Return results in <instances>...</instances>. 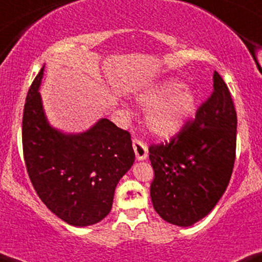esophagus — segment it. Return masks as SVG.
Returning a JSON list of instances; mask_svg holds the SVG:
<instances>
[{
	"label": "esophagus",
	"mask_w": 262,
	"mask_h": 262,
	"mask_svg": "<svg viewBox=\"0 0 262 262\" xmlns=\"http://www.w3.org/2000/svg\"><path fill=\"white\" fill-rule=\"evenodd\" d=\"M133 149L136 151V157L138 160H144L148 157V146L142 140L133 139Z\"/></svg>",
	"instance_id": "obj_1"
}]
</instances>
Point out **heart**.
<instances>
[{
  "instance_id": "1",
  "label": "heart",
  "mask_w": 262,
  "mask_h": 262,
  "mask_svg": "<svg viewBox=\"0 0 262 262\" xmlns=\"http://www.w3.org/2000/svg\"><path fill=\"white\" fill-rule=\"evenodd\" d=\"M137 102L146 112L149 132L158 138H170L179 133L196 108L192 89L178 79H166L142 92Z\"/></svg>"
}]
</instances>
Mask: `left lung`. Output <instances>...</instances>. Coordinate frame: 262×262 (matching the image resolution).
<instances>
[{
	"instance_id": "8db88e82",
	"label": "left lung",
	"mask_w": 262,
	"mask_h": 262,
	"mask_svg": "<svg viewBox=\"0 0 262 262\" xmlns=\"http://www.w3.org/2000/svg\"><path fill=\"white\" fill-rule=\"evenodd\" d=\"M212 93L194 120L170 142L151 144L150 198L163 220L191 226L205 217L228 188L236 153L237 118L228 85L212 76Z\"/></svg>"
}]
</instances>
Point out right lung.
I'll list each match as a JSON object with an SVG mask.
<instances>
[{"label": "right lung", "mask_w": 262, "mask_h": 262, "mask_svg": "<svg viewBox=\"0 0 262 262\" xmlns=\"http://www.w3.org/2000/svg\"><path fill=\"white\" fill-rule=\"evenodd\" d=\"M43 71L26 98L22 144L34 190L54 215L73 226L109 214L120 178L134 163L130 134L102 118L87 132L66 134L50 125L38 89Z\"/></svg>", "instance_id": "1"}]
</instances>
